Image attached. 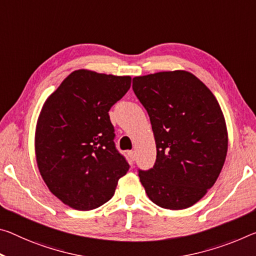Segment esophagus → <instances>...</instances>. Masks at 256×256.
Segmentation results:
<instances>
[{
    "mask_svg": "<svg viewBox=\"0 0 256 256\" xmlns=\"http://www.w3.org/2000/svg\"><path fill=\"white\" fill-rule=\"evenodd\" d=\"M128 155L130 158H131L132 160H136V150H130V152H128Z\"/></svg>",
    "mask_w": 256,
    "mask_h": 256,
    "instance_id": "obj_1",
    "label": "esophagus"
}]
</instances>
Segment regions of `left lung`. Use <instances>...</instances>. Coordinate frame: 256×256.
I'll return each mask as SVG.
<instances>
[{
  "instance_id": "1",
  "label": "left lung",
  "mask_w": 256,
  "mask_h": 256,
  "mask_svg": "<svg viewBox=\"0 0 256 256\" xmlns=\"http://www.w3.org/2000/svg\"><path fill=\"white\" fill-rule=\"evenodd\" d=\"M133 91L147 110L156 141L152 168L138 170L152 202L184 210L213 186L228 150L226 120L216 96L184 70L133 78Z\"/></svg>"
}]
</instances>
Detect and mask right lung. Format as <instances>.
Instances as JSON below:
<instances>
[{"mask_svg": "<svg viewBox=\"0 0 256 256\" xmlns=\"http://www.w3.org/2000/svg\"><path fill=\"white\" fill-rule=\"evenodd\" d=\"M130 86V76L80 70L44 104L36 126V160L50 192L72 208L104 205L128 171L114 142L108 112Z\"/></svg>", "mask_w": 256, "mask_h": 256, "instance_id": "1", "label": "right lung"}]
</instances>
